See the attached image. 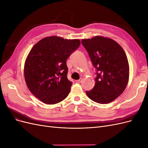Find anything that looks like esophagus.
Returning a JSON list of instances; mask_svg holds the SVG:
<instances>
[{"instance_id": "34e87169", "label": "esophagus", "mask_w": 148, "mask_h": 148, "mask_svg": "<svg viewBox=\"0 0 148 148\" xmlns=\"http://www.w3.org/2000/svg\"><path fill=\"white\" fill-rule=\"evenodd\" d=\"M82 79H79L75 80V82L77 83H79L82 82Z\"/></svg>"}]
</instances>
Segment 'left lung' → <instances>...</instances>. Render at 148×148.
<instances>
[{
  "mask_svg": "<svg viewBox=\"0 0 148 148\" xmlns=\"http://www.w3.org/2000/svg\"><path fill=\"white\" fill-rule=\"evenodd\" d=\"M92 64L96 69L95 86L86 91L89 99L99 104L114 101L127 87L129 64L123 48L110 38L95 36L82 39Z\"/></svg>",
  "mask_w": 148,
  "mask_h": 148,
  "instance_id": "8db88e82",
  "label": "left lung"
}]
</instances>
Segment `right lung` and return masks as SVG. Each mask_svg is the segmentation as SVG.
Segmentation results:
<instances>
[{"label": "right lung", "mask_w": 148, "mask_h": 148, "mask_svg": "<svg viewBox=\"0 0 148 148\" xmlns=\"http://www.w3.org/2000/svg\"><path fill=\"white\" fill-rule=\"evenodd\" d=\"M79 45V39L49 36L33 47L25 61L24 76L26 85L36 97L47 104H55L65 99L72 84L67 78L66 61Z\"/></svg>", "instance_id": "1"}]
</instances>
